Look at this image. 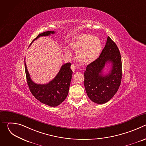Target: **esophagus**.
I'll return each instance as SVG.
<instances>
[{
  "label": "esophagus",
  "instance_id": "esophagus-1",
  "mask_svg": "<svg viewBox=\"0 0 146 146\" xmlns=\"http://www.w3.org/2000/svg\"><path fill=\"white\" fill-rule=\"evenodd\" d=\"M71 69L72 70V71H73V72H74L76 71V66L74 64H72V65H71Z\"/></svg>",
  "mask_w": 146,
  "mask_h": 146
}]
</instances>
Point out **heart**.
<instances>
[{"mask_svg": "<svg viewBox=\"0 0 146 146\" xmlns=\"http://www.w3.org/2000/svg\"><path fill=\"white\" fill-rule=\"evenodd\" d=\"M73 50H76L77 59L82 63L90 64L95 60L100 55L102 49L101 40L96 36L87 33H80L76 36L69 44ZM65 52L70 55L68 48H65Z\"/></svg>", "mask_w": 146, "mask_h": 146, "instance_id": "b5f03b06", "label": "heart"}]
</instances>
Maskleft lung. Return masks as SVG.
<instances>
[{"instance_id":"obj_1","label":"left lung","mask_w":146,"mask_h":146,"mask_svg":"<svg viewBox=\"0 0 146 146\" xmlns=\"http://www.w3.org/2000/svg\"><path fill=\"white\" fill-rule=\"evenodd\" d=\"M111 65L107 75L102 73L105 65ZM122 78L121 56L116 44L108 36L99 57L91 62L84 72V87L88 98L97 104L109 101L117 92Z\"/></svg>"}]
</instances>
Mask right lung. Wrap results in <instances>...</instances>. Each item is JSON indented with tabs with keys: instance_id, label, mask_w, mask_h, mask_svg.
Returning <instances> with one entry per match:
<instances>
[{
	"instance_id": "1",
	"label": "right lung",
	"mask_w": 146,
	"mask_h": 146,
	"mask_svg": "<svg viewBox=\"0 0 146 146\" xmlns=\"http://www.w3.org/2000/svg\"><path fill=\"white\" fill-rule=\"evenodd\" d=\"M54 33L55 32L51 31L40 33L32 41V42L40 36H49L51 34ZM70 66L71 64L69 62L63 65L53 80L47 84H38L32 80L25 61L27 83L30 91L35 98L41 103L51 107L57 106L63 102L68 95L72 80L73 72L70 69Z\"/></svg>"
}]
</instances>
